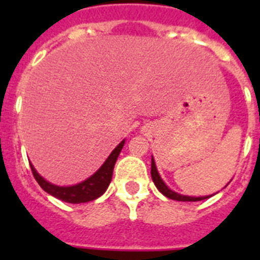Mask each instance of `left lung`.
<instances>
[{
  "label": "left lung",
  "mask_w": 260,
  "mask_h": 260,
  "mask_svg": "<svg viewBox=\"0 0 260 260\" xmlns=\"http://www.w3.org/2000/svg\"><path fill=\"white\" fill-rule=\"evenodd\" d=\"M151 177H152V181H154L155 186L158 187V190L163 196H166L167 198L170 200H177V201H201V200H205V198L209 197H187V196H182V194H178L173 190H170L166 186V183L162 181V178L159 175L158 170H156V166H155L154 158L151 159Z\"/></svg>",
  "instance_id": "1"
}]
</instances>
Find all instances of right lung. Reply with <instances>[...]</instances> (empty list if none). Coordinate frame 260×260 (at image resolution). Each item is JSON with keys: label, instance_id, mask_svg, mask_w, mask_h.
Instances as JSON below:
<instances>
[{"label": "right lung", "instance_id": "1", "mask_svg": "<svg viewBox=\"0 0 260 260\" xmlns=\"http://www.w3.org/2000/svg\"><path fill=\"white\" fill-rule=\"evenodd\" d=\"M122 146H124V140L118 144L112 154L109 155V158L106 159L105 163L100 167V170L95 174H93L91 177L87 178L86 181L81 182L78 185L67 186V187H62V186L52 185L50 182H47L46 179H43L34 166L30 165V170L34 174L35 179L38 181L44 191H47L51 196L59 198L64 202H70V204H81V202H89L93 201L95 198L105 193V190L108 189L110 181H112V175H113V167L114 163L117 160L118 155L121 152Z\"/></svg>", "mask_w": 260, "mask_h": 260}]
</instances>
